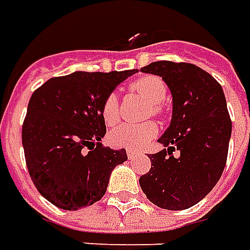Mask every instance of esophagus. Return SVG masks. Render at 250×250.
<instances>
[{"mask_svg":"<svg viewBox=\"0 0 250 250\" xmlns=\"http://www.w3.org/2000/svg\"><path fill=\"white\" fill-rule=\"evenodd\" d=\"M126 155H128L129 160H133L135 157H136L137 154L135 150H132V148H126Z\"/></svg>","mask_w":250,"mask_h":250,"instance_id":"34e87169","label":"esophagus"}]
</instances>
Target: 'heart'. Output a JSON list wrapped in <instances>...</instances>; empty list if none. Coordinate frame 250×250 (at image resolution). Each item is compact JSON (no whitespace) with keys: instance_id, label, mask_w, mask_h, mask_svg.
<instances>
[{"instance_id":"heart-1","label":"heart","mask_w":250,"mask_h":250,"mask_svg":"<svg viewBox=\"0 0 250 250\" xmlns=\"http://www.w3.org/2000/svg\"><path fill=\"white\" fill-rule=\"evenodd\" d=\"M129 89L140 95L150 103V111L152 115L164 114V100L167 98V83L157 75H145L130 82ZM102 118L107 125H115L120 121V103L115 93L107 95L100 105ZM157 135V125L152 121L143 124H122L114 128L110 133V142L117 147L139 148L148 143Z\"/></svg>"}]
</instances>
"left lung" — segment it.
<instances>
[{
	"label": "left lung",
	"mask_w": 250,
	"mask_h": 250,
	"mask_svg": "<svg viewBox=\"0 0 250 250\" xmlns=\"http://www.w3.org/2000/svg\"><path fill=\"white\" fill-rule=\"evenodd\" d=\"M162 77L173 98L169 128L158 139L167 148L148 154L150 170L139 179L154 205L188 209L205 198L222 176L231 136V120L220 83L191 63L169 60L142 67ZM181 152L173 157V151Z\"/></svg>",
	"instance_id": "1"
}]
</instances>
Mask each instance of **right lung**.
<instances>
[{"label":"right lung","mask_w":250,"mask_h":250,"mask_svg":"<svg viewBox=\"0 0 250 250\" xmlns=\"http://www.w3.org/2000/svg\"><path fill=\"white\" fill-rule=\"evenodd\" d=\"M137 70L53 77L34 90L21 128L28 173L43 198L64 210L90 207L105 194L125 148L100 143L105 124L100 105Z\"/></svg>","instance_id":"add662e5"}]
</instances>
